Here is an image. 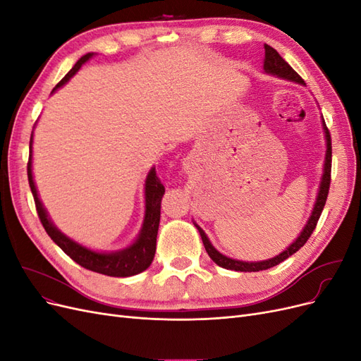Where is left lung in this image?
I'll use <instances>...</instances> for the list:
<instances>
[{"label": "left lung", "mask_w": 361, "mask_h": 361, "mask_svg": "<svg viewBox=\"0 0 361 361\" xmlns=\"http://www.w3.org/2000/svg\"><path fill=\"white\" fill-rule=\"evenodd\" d=\"M264 48H265V63H264L265 72L272 73V75H277V76H280V78L295 81V82H298V84H305L301 76L297 72H295L285 60L281 59V56L274 48H271L269 45H264ZM322 123H324L325 138H326V155H325V164H324V174H322V180H321V187H319V192H318V199H316L313 212H312V215L309 218L307 224H305V227L302 228L301 235L297 238V241H295L293 244H290L285 251H283V253H280L279 256L272 257V259H268V260H264V262H241V260H235V259L227 257V256H224L221 253H218V251L209 243V239H207V236L204 235V232L197 226L199 232H200V236H202L203 245H204V248L207 251V255H209V257L215 262L218 267L226 268V269L241 271V272L264 271V269H268V268H272V267L281 264L283 260H286L289 256H292L293 253H297V251L305 243L309 241V238L313 233L314 227H316V224H318V220H319V216L322 214V209H324L325 202H326V195H329V191H330V182H331V137H330V130H329V128H326L325 122H322Z\"/></svg>", "instance_id": "1"}]
</instances>
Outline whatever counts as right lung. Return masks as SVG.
Segmentation results:
<instances>
[{
    "label": "right lung",
    "mask_w": 361,
    "mask_h": 361,
    "mask_svg": "<svg viewBox=\"0 0 361 361\" xmlns=\"http://www.w3.org/2000/svg\"><path fill=\"white\" fill-rule=\"evenodd\" d=\"M92 56H93L92 52L85 54V56H82L78 61H76L75 66L66 73V76H64L56 87H54L52 92H56L64 82H68L69 78H72V76L80 71L82 64L89 59H92ZM31 143H32V137L30 140V158L27 164L28 183L32 192V197H35L39 220L42 226L45 227V231L51 236L52 241L56 243L72 260H75L76 264L81 265L85 269L99 272V274H104V276L130 277L147 269L152 264V260H154L155 251H157V235H158L159 216H161V199L164 192H166V188H164V185L157 176V170L152 169L146 179V216H145L143 228H141L137 241L125 250L116 251V253H96V251H92L72 241V239H69L66 235H63L59 228L51 223L45 207L42 206L39 200L36 185H35V180H32Z\"/></svg>",
    "instance_id": "right-lung-1"
}]
</instances>
